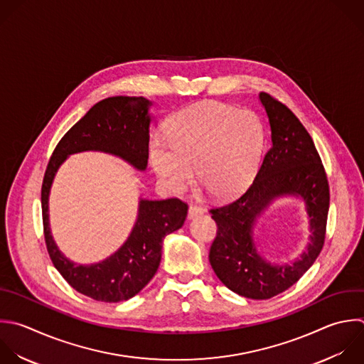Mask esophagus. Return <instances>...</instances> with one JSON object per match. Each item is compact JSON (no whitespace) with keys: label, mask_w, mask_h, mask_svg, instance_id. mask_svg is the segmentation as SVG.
<instances>
[{"label":"esophagus","mask_w":364,"mask_h":364,"mask_svg":"<svg viewBox=\"0 0 364 364\" xmlns=\"http://www.w3.org/2000/svg\"><path fill=\"white\" fill-rule=\"evenodd\" d=\"M203 212H205L203 208H200V206H198V205H191V206H189V210H188V218H189V219H193V218H196V216H200Z\"/></svg>","instance_id":"obj_1"}]
</instances>
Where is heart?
<instances>
[{"label": "heart", "mask_w": 364, "mask_h": 364, "mask_svg": "<svg viewBox=\"0 0 364 364\" xmlns=\"http://www.w3.org/2000/svg\"><path fill=\"white\" fill-rule=\"evenodd\" d=\"M166 138L152 139L149 161L168 189L183 192L196 169L199 183L210 196L229 199L253 179L264 132L250 111L203 102L178 111L168 122Z\"/></svg>", "instance_id": "heart-1"}]
</instances>
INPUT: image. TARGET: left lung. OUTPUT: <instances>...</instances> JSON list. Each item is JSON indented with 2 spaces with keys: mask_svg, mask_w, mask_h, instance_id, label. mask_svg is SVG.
<instances>
[{
  "mask_svg": "<svg viewBox=\"0 0 364 364\" xmlns=\"http://www.w3.org/2000/svg\"><path fill=\"white\" fill-rule=\"evenodd\" d=\"M259 98L269 118L272 146L249 189L236 200L209 210L218 225L209 262L228 289L247 299L264 300L293 286L320 255L330 193L321 159L306 128L272 95L260 92ZM284 194L305 200L311 242L293 264H269L257 253L252 226L271 200Z\"/></svg>",
  "mask_w": 364,
  "mask_h": 364,
  "instance_id": "1",
  "label": "left lung"
}]
</instances>
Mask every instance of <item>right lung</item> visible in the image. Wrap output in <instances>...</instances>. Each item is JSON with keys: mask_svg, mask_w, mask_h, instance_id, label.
I'll return each instance as SVG.
<instances>
[{"mask_svg": "<svg viewBox=\"0 0 364 364\" xmlns=\"http://www.w3.org/2000/svg\"><path fill=\"white\" fill-rule=\"evenodd\" d=\"M149 107L151 102L144 97H112L95 104L58 142L44 175L41 206L48 255L71 287L98 301L128 300L149 283L161 263L164 237L182 228L188 205L178 198L141 199L128 240L105 260L85 266L68 260L51 236L50 189L67 156L82 151L112 154L145 171L149 155Z\"/></svg>", "mask_w": 364, "mask_h": 364, "instance_id": "1", "label": "right lung"}]
</instances>
